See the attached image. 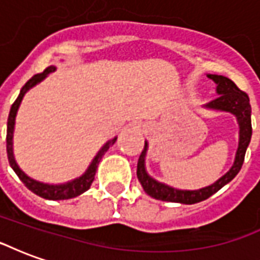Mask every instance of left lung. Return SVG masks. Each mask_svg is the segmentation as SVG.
<instances>
[{
	"mask_svg": "<svg viewBox=\"0 0 260 260\" xmlns=\"http://www.w3.org/2000/svg\"><path fill=\"white\" fill-rule=\"evenodd\" d=\"M209 79H212L217 85L218 97L210 103H207L205 107L212 108V110H220V111H227V113L234 114L240 125V142H238V149L235 154V160L233 167L227 171L225 174L218 178L214 184L205 186L202 189L196 191H184V189H175L173 186L166 185L158 182L146 173L145 169V157L147 152V142H145V147L142 150L139 160H138V170L136 175L138 180L143 186V189L147 195H150L154 199L164 202H175V203H185L192 205L198 203L210 198L213 193L220 191L225 184L234 178L235 175L240 173L244 158H245L246 147L251 142L252 136V124H251V104H249V97L245 91L240 90L234 82L221 75H207Z\"/></svg>",
	"mask_w": 260,
	"mask_h": 260,
	"instance_id": "1",
	"label": "left lung"
}]
</instances>
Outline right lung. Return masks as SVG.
<instances>
[{
	"mask_svg": "<svg viewBox=\"0 0 260 260\" xmlns=\"http://www.w3.org/2000/svg\"><path fill=\"white\" fill-rule=\"evenodd\" d=\"M55 71V67H48L43 71L42 74L35 75L31 79H29L25 83V86L22 87L19 96L15 100V103L11 107V111H9L8 115V124H7V154H8V160L11 167L14 169V171L16 173V175L19 177V180L27 186V189H30L33 193L42 196L44 199H50V201H64V199H72V198H76L79 196L80 193L86 192L89 188H90L91 182L94 180V175H96L97 166L100 163V160L104 156V153L107 152L110 146H113L117 138H113L111 141H108L104 146L99 150V153L96 154V157L93 158V161L89 166V169L86 170V173L79 178H76L74 181H69L67 184H59V185H50V184H43V182H39V181L33 180L19 169V166L16 164L14 157V147H12V138H14V126H15V117H16V113H18V108H19V104L22 102V99L25 96V93L30 87H33L35 85H37L39 82H42L48 74H51Z\"/></svg>",
	"mask_w": 260,
	"mask_h": 260,
	"instance_id": "obj_1",
	"label": "right lung"
}]
</instances>
